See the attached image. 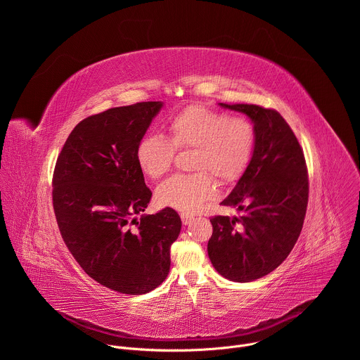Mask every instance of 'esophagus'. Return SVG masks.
<instances>
[{
    "label": "esophagus",
    "instance_id": "34e87169",
    "mask_svg": "<svg viewBox=\"0 0 360 360\" xmlns=\"http://www.w3.org/2000/svg\"><path fill=\"white\" fill-rule=\"evenodd\" d=\"M181 219H182V224H184V225H189V224H191V222H193V219H195V218H193V217H192V215H188V214H184V215H182V217H181Z\"/></svg>",
    "mask_w": 360,
    "mask_h": 360
}]
</instances>
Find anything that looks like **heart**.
Instances as JSON below:
<instances>
[{
	"instance_id": "heart-1",
	"label": "heart",
	"mask_w": 360,
	"mask_h": 360,
	"mask_svg": "<svg viewBox=\"0 0 360 360\" xmlns=\"http://www.w3.org/2000/svg\"><path fill=\"white\" fill-rule=\"evenodd\" d=\"M167 139L145 135L136 146L139 169L150 179L162 178L172 168L175 150H191L188 169L157 189L162 207L185 214L199 211L217 196V181L226 185L246 171L256 143L253 124L243 117L192 105L175 114L165 125Z\"/></svg>"
}]
</instances>
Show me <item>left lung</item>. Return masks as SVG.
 Listing matches in <instances>:
<instances>
[{"instance_id": "1", "label": "left lung", "mask_w": 360, "mask_h": 360, "mask_svg": "<svg viewBox=\"0 0 360 360\" xmlns=\"http://www.w3.org/2000/svg\"><path fill=\"white\" fill-rule=\"evenodd\" d=\"M250 118L252 160L221 202L238 217H212L210 259L219 275L252 282L275 271L293 249L306 215L309 179L303 150L283 117L253 104H219Z\"/></svg>"}]
</instances>
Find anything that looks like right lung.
<instances>
[{"instance_id":"obj_1","label":"right lung","mask_w":360,"mask_h":360,"mask_svg":"<svg viewBox=\"0 0 360 360\" xmlns=\"http://www.w3.org/2000/svg\"><path fill=\"white\" fill-rule=\"evenodd\" d=\"M162 105L138 102L82 120L54 169L53 205L67 248L88 276L120 293H148L165 281L182 226L172 208L134 218L152 196L136 146Z\"/></svg>"}]
</instances>
